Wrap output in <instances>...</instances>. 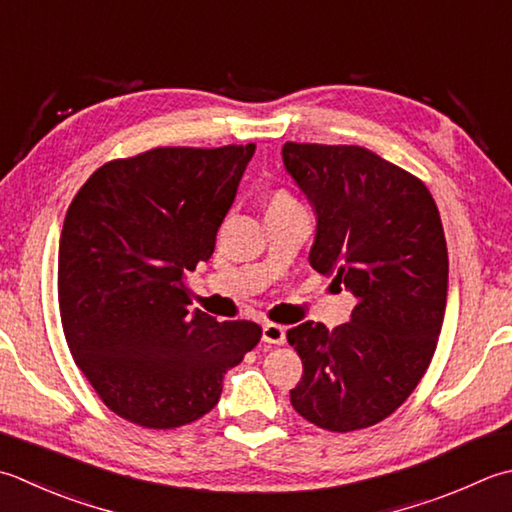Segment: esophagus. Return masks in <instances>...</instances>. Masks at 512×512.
Instances as JSON below:
<instances>
[{"instance_id":"esophagus-1","label":"esophagus","mask_w":512,"mask_h":512,"mask_svg":"<svg viewBox=\"0 0 512 512\" xmlns=\"http://www.w3.org/2000/svg\"><path fill=\"white\" fill-rule=\"evenodd\" d=\"M262 339L266 344H275L282 346L286 342V328L279 324H264L262 328Z\"/></svg>"}]
</instances>
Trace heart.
<instances>
[{"instance_id": "1", "label": "heart", "mask_w": 512, "mask_h": 512, "mask_svg": "<svg viewBox=\"0 0 512 512\" xmlns=\"http://www.w3.org/2000/svg\"><path fill=\"white\" fill-rule=\"evenodd\" d=\"M286 206H297L293 195H288L286 190H277V193H273V197H270V202H268V210L270 208H286Z\"/></svg>"}]
</instances>
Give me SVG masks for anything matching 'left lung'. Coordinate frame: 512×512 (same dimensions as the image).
<instances>
[{"label":"left lung","mask_w":512,"mask_h":512,"mask_svg":"<svg viewBox=\"0 0 512 512\" xmlns=\"http://www.w3.org/2000/svg\"><path fill=\"white\" fill-rule=\"evenodd\" d=\"M284 166L317 215L310 266L357 297L350 322L286 333L304 375L290 404L350 433L402 406L433 359L448 290V250L422 179L362 146L286 142Z\"/></svg>","instance_id":"8db88e82"}]
</instances>
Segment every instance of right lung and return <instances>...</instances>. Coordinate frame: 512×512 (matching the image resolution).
I'll return each instance as SVG.
<instances>
[{
    "instance_id": "1",
    "label": "right lung",
    "mask_w": 512,
    "mask_h": 512,
    "mask_svg": "<svg viewBox=\"0 0 512 512\" xmlns=\"http://www.w3.org/2000/svg\"><path fill=\"white\" fill-rule=\"evenodd\" d=\"M255 144L164 146L97 168L68 206L57 295L75 364L115 415L177 428L213 410L255 322L188 310Z\"/></svg>"
}]
</instances>
